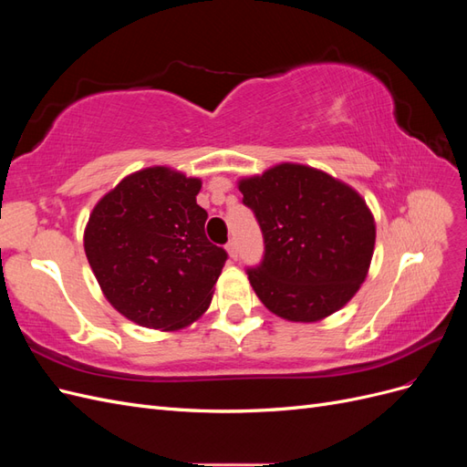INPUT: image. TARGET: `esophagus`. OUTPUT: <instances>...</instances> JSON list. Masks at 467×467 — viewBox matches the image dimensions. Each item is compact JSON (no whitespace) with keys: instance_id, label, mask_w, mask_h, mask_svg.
Masks as SVG:
<instances>
[{"instance_id":"obj_1","label":"esophagus","mask_w":467,"mask_h":467,"mask_svg":"<svg viewBox=\"0 0 467 467\" xmlns=\"http://www.w3.org/2000/svg\"><path fill=\"white\" fill-rule=\"evenodd\" d=\"M225 249H228V255H230V259H237V245H235V242H234V239H232V242L228 244V245H225Z\"/></svg>"}]
</instances>
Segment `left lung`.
I'll use <instances>...</instances> for the list:
<instances>
[{
	"instance_id": "1",
	"label": "left lung",
	"mask_w": 467,
	"mask_h": 467,
	"mask_svg": "<svg viewBox=\"0 0 467 467\" xmlns=\"http://www.w3.org/2000/svg\"><path fill=\"white\" fill-rule=\"evenodd\" d=\"M237 189L259 220L265 257L249 282L268 312L316 323L347 306L368 276L376 222L347 182L302 163L242 177Z\"/></svg>"
}]
</instances>
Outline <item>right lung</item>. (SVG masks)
Listing matches in <instances>:
<instances>
[{"label":"right lung","mask_w":467,"mask_h":467,"mask_svg":"<svg viewBox=\"0 0 467 467\" xmlns=\"http://www.w3.org/2000/svg\"><path fill=\"white\" fill-rule=\"evenodd\" d=\"M202 181L167 165L126 175L89 214L83 247L109 304L142 327L177 331L212 302L225 251L204 234Z\"/></svg>","instance_id":"add662e5"}]
</instances>
